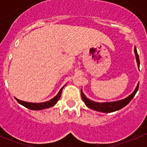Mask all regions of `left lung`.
<instances>
[{
    "mask_svg": "<svg viewBox=\"0 0 147 147\" xmlns=\"http://www.w3.org/2000/svg\"><path fill=\"white\" fill-rule=\"evenodd\" d=\"M134 53L135 55H136V59H137V65H138V67H140L139 55L137 54L136 47L134 48ZM138 88H139V83L137 84V87H136L134 92L130 95H129L128 97L124 98V99L117 100V101H112V102L100 103L93 101V100H90V99H88L87 97L85 96L84 93L82 92V90H81V94H82V98L83 101L85 102V105L88 107H89V108H91L92 110H94V111H97L103 112V113H111V112L116 111H118V110L123 108L127 104H129V102L132 100L133 98L134 97L137 92L138 91Z\"/></svg>",
    "mask_w": 147,
    "mask_h": 147,
    "instance_id": "obj_1",
    "label": "left lung"
}]
</instances>
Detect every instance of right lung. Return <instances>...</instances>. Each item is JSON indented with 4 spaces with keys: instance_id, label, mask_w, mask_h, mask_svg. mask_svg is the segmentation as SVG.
Here are the masks:
<instances>
[{
    "instance_id": "add662e5",
    "label": "right lung",
    "mask_w": 147,
    "mask_h": 147,
    "mask_svg": "<svg viewBox=\"0 0 147 147\" xmlns=\"http://www.w3.org/2000/svg\"><path fill=\"white\" fill-rule=\"evenodd\" d=\"M65 87V85L63 87L60 89L59 93L57 94L56 96H55L53 98H52L51 100H48L47 102H42V103H30V102H26V101H23L19 99L15 98V99L17 100V102L20 104L21 105L24 106L26 108L30 110H42L46 109V108H49L50 107H53L54 105L58 102V100H59L60 97H61V94H62V88Z\"/></svg>"
}]
</instances>
